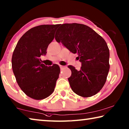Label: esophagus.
<instances>
[{"instance_id":"esophagus-1","label":"esophagus","mask_w":129,"mask_h":129,"mask_svg":"<svg viewBox=\"0 0 129 129\" xmlns=\"http://www.w3.org/2000/svg\"><path fill=\"white\" fill-rule=\"evenodd\" d=\"M59 67H60V68H63V66H62V65H59Z\"/></svg>"}]
</instances>
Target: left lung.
I'll return each instance as SVG.
<instances>
[{"label": "left lung", "mask_w": 129, "mask_h": 129, "mask_svg": "<svg viewBox=\"0 0 129 129\" xmlns=\"http://www.w3.org/2000/svg\"><path fill=\"white\" fill-rule=\"evenodd\" d=\"M73 53L78 55L80 70L69 65L68 81L72 91L82 97H91L101 91L110 69L109 48L105 40L91 27L79 23L61 24L55 36Z\"/></svg>", "instance_id": "obj_1"}]
</instances>
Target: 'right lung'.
I'll return each instance as SVG.
<instances>
[{
    "instance_id": "obj_1",
    "label": "right lung",
    "mask_w": 129,
    "mask_h": 129,
    "mask_svg": "<svg viewBox=\"0 0 129 129\" xmlns=\"http://www.w3.org/2000/svg\"><path fill=\"white\" fill-rule=\"evenodd\" d=\"M59 24H43L33 27L19 39L12 56V68L17 83L30 98L41 100L54 90L60 72L58 65L48 67L40 57L53 40Z\"/></svg>"
}]
</instances>
